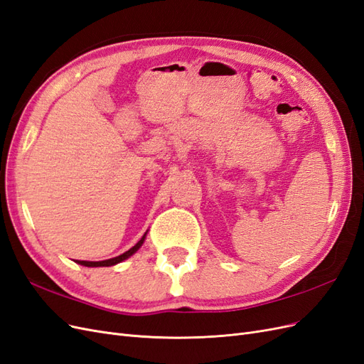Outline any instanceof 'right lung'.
Instances as JSON below:
<instances>
[{
    "mask_svg": "<svg viewBox=\"0 0 364 364\" xmlns=\"http://www.w3.org/2000/svg\"><path fill=\"white\" fill-rule=\"evenodd\" d=\"M144 238H146V234L142 235V238L138 241V243L134 247L129 249L127 252H124L123 255H119V257H115V258H111V259H105V261H75V262H79V264H82V266H86V267H109V266H114V264H118V262L124 261L126 258L134 255V253L142 246V243H144Z\"/></svg>",
    "mask_w": 364,
    "mask_h": 364,
    "instance_id": "obj_1",
    "label": "right lung"
}]
</instances>
